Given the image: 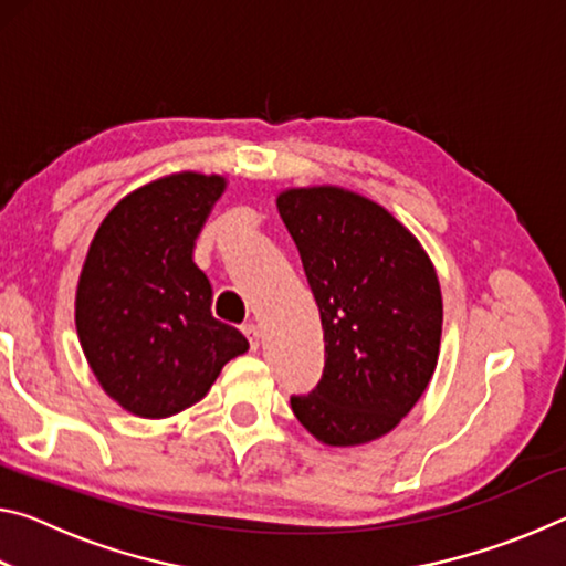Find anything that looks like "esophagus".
Instances as JSON below:
<instances>
[{"instance_id": "obj_1", "label": "esophagus", "mask_w": 566, "mask_h": 566, "mask_svg": "<svg viewBox=\"0 0 566 566\" xmlns=\"http://www.w3.org/2000/svg\"><path fill=\"white\" fill-rule=\"evenodd\" d=\"M242 332H244V337L249 339V347H252V349L260 347V327H256V324H244Z\"/></svg>"}]
</instances>
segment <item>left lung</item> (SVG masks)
I'll list each match as a JSON object with an SVG mask.
<instances>
[{
    "instance_id": "8db88e82",
    "label": "left lung",
    "mask_w": 566,
    "mask_h": 566,
    "mask_svg": "<svg viewBox=\"0 0 566 566\" xmlns=\"http://www.w3.org/2000/svg\"><path fill=\"white\" fill-rule=\"evenodd\" d=\"M319 306L324 371L292 395L324 444L354 447L395 429L424 395L442 337V292L424 249L385 207L339 187L276 197Z\"/></svg>"
}]
</instances>
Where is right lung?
<instances>
[{
	"mask_svg": "<svg viewBox=\"0 0 566 566\" xmlns=\"http://www.w3.org/2000/svg\"><path fill=\"white\" fill-rule=\"evenodd\" d=\"M224 177L181 171L139 187L104 217L76 286V332L99 385L145 419L197 405L249 349L212 317V284L191 249Z\"/></svg>",
	"mask_w": 566,
	"mask_h": 566,
	"instance_id": "add662e5",
	"label": "right lung"
}]
</instances>
